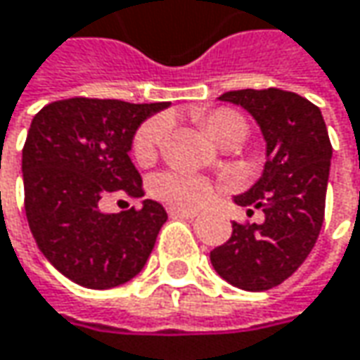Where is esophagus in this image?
I'll return each instance as SVG.
<instances>
[{"mask_svg": "<svg viewBox=\"0 0 360 360\" xmlns=\"http://www.w3.org/2000/svg\"><path fill=\"white\" fill-rule=\"evenodd\" d=\"M169 216L171 218H185V220H193L198 216V212L193 210H183V207H169Z\"/></svg>", "mask_w": 360, "mask_h": 360, "instance_id": "esophagus-1", "label": "esophagus"}]
</instances>
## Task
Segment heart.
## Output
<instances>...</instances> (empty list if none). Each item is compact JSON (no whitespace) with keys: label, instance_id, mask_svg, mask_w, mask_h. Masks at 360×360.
Returning <instances> with one entry per match:
<instances>
[{"label":"heart","instance_id":"1","mask_svg":"<svg viewBox=\"0 0 360 360\" xmlns=\"http://www.w3.org/2000/svg\"><path fill=\"white\" fill-rule=\"evenodd\" d=\"M201 124L205 132L218 142H224L228 138L243 140L248 130L244 117L232 110H214L203 116ZM162 134H165V122L160 117H153L138 128L132 142V155L140 165H146L155 159ZM155 187L162 200L183 207H200L214 195L212 183L191 173H162L155 183Z\"/></svg>","mask_w":360,"mask_h":360}]
</instances>
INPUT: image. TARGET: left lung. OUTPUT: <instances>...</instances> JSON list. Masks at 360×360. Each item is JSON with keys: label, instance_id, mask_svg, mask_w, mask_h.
Wrapping results in <instances>:
<instances>
[{"label": "left lung", "instance_id": "1", "mask_svg": "<svg viewBox=\"0 0 360 360\" xmlns=\"http://www.w3.org/2000/svg\"><path fill=\"white\" fill-rule=\"evenodd\" d=\"M257 120L264 142L263 175L234 195L261 224L232 222V236L210 252L216 273L244 291L281 285L307 259L324 222L332 144L318 105L283 89H238L220 96Z\"/></svg>", "mask_w": 360, "mask_h": 360}]
</instances>
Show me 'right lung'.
<instances>
[{
	"mask_svg": "<svg viewBox=\"0 0 360 360\" xmlns=\"http://www.w3.org/2000/svg\"><path fill=\"white\" fill-rule=\"evenodd\" d=\"M167 108L71 97L34 116L22 150L26 218L42 255L77 285L112 289L148 261L165 207L144 200L140 210L105 214L99 201L114 191L144 195L128 153L138 126Z\"/></svg>",
	"mask_w": 360,
	"mask_h": 360,
	"instance_id": "1",
	"label": "right lung"
}]
</instances>
